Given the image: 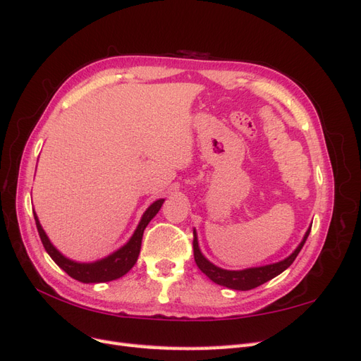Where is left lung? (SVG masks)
Here are the masks:
<instances>
[{
	"label": "left lung",
	"mask_w": 361,
	"mask_h": 361,
	"mask_svg": "<svg viewBox=\"0 0 361 361\" xmlns=\"http://www.w3.org/2000/svg\"><path fill=\"white\" fill-rule=\"evenodd\" d=\"M310 228H312V226L307 228V232H305L302 241L300 243V245L297 248H295V251L289 257L277 262V264L256 267V268H247V269H241V271H228V269H223L220 267H215L214 264H211V262L202 255V251L199 248L197 235H195V232H194V239H192L194 260L203 274H206L214 283H216V285L226 286L228 289H235V290H250V289H255L260 285H264V283L269 281L271 279L277 277L279 274H281L283 271L292 265V262L297 259L298 253L301 251L305 239H307V236L310 233Z\"/></svg>",
	"instance_id": "obj_1"
}]
</instances>
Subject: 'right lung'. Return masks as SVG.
Masks as SVG:
<instances>
[{
  "instance_id": "obj_1",
  "label": "right lung",
  "mask_w": 361,
  "mask_h": 361,
  "mask_svg": "<svg viewBox=\"0 0 361 361\" xmlns=\"http://www.w3.org/2000/svg\"><path fill=\"white\" fill-rule=\"evenodd\" d=\"M162 203H164V199H159L147 207L143 216H141V220L135 228L134 235L130 236L129 241L122 248H118L117 251H114V253H111L110 256H106L101 260L90 262V264H80V262H75V260L64 257L60 251L51 244L45 231H43L40 223H39V218H37L36 212H32V214H35L37 232L42 239L43 247H45L47 253L51 256V259L56 262V264L64 272H68L72 279L82 281V283H102V281H111V280L120 279L135 265V262L140 255L141 239H143L145 228L150 223L152 218L158 214Z\"/></svg>"
}]
</instances>
